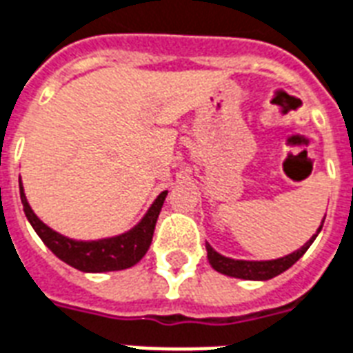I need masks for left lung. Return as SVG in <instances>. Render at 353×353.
<instances>
[{"instance_id": "8db88e82", "label": "left lung", "mask_w": 353, "mask_h": 353, "mask_svg": "<svg viewBox=\"0 0 353 353\" xmlns=\"http://www.w3.org/2000/svg\"><path fill=\"white\" fill-rule=\"evenodd\" d=\"M325 219V217H324ZM324 225V221H322ZM322 225L318 227L316 234H312L311 240L296 249L294 253L287 256H281V259H274V261H236V259H229L217 253L216 249L212 248L210 243H206V253H208V262L210 266L219 272V274L229 275V277H238V279H248V281H268L275 277V275L287 272L288 268L296 264V262L305 255V251L311 248V243L314 242V238L318 236V232L322 230Z\"/></svg>"}]
</instances>
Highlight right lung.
Returning a JSON list of instances; mask_svg holds the SVG:
<instances>
[{"label":"right lung","instance_id":"add662e5","mask_svg":"<svg viewBox=\"0 0 353 353\" xmlns=\"http://www.w3.org/2000/svg\"><path fill=\"white\" fill-rule=\"evenodd\" d=\"M165 197L167 192H161L154 203L150 205L147 214L143 216L141 221L128 232H123L119 236L83 242V240H72V238L63 236L54 229H50L46 223H42L35 212L31 210L26 193H23L22 180H20V199H22L23 212L42 242L46 243V248L57 259L66 262L68 266L76 268L79 272H89V274L126 270L141 261L150 248L156 221H158Z\"/></svg>","mask_w":353,"mask_h":353}]
</instances>
